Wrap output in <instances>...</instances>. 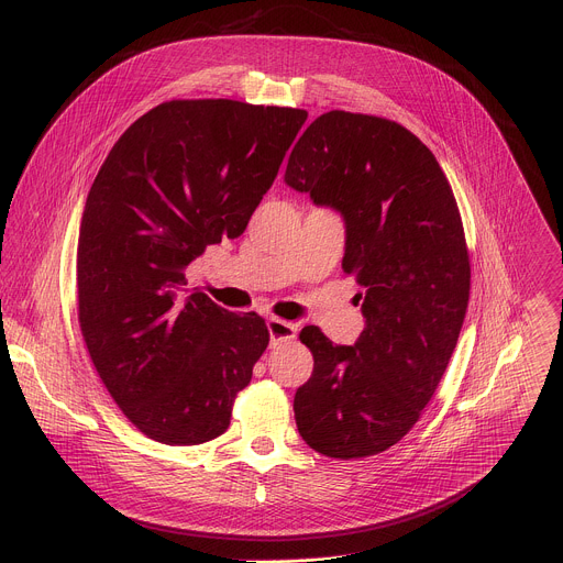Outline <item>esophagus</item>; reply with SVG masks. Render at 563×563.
Returning <instances> with one entry per match:
<instances>
[{
  "mask_svg": "<svg viewBox=\"0 0 563 563\" xmlns=\"http://www.w3.org/2000/svg\"><path fill=\"white\" fill-rule=\"evenodd\" d=\"M267 330H269V339H272V345H278L283 341H291L296 339L298 334V325L289 323V320H283V318H267Z\"/></svg>",
  "mask_w": 563,
  "mask_h": 563,
  "instance_id": "1",
  "label": "esophagus"
}]
</instances>
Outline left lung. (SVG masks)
<instances>
[{
  "instance_id": "obj_1",
  "label": "left lung",
  "mask_w": 563,
  "mask_h": 563,
  "mask_svg": "<svg viewBox=\"0 0 563 563\" xmlns=\"http://www.w3.org/2000/svg\"><path fill=\"white\" fill-rule=\"evenodd\" d=\"M285 183L343 216V269L363 287L365 318L354 345L300 332L313 372L294 396L296 426L320 454L372 456L415 428L456 347L470 298L459 207L415 133L347 111L305 129Z\"/></svg>"
}]
</instances>
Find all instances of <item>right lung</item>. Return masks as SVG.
I'll list each match as a JSON object with an SVG mask.
<instances>
[{
    "label": "right lung",
    "mask_w": 563,
    "mask_h": 563,
    "mask_svg": "<svg viewBox=\"0 0 563 563\" xmlns=\"http://www.w3.org/2000/svg\"><path fill=\"white\" fill-rule=\"evenodd\" d=\"M307 111L172 100L137 118L100 167L79 224V328L124 417L198 445L229 428L269 332L185 289L209 245L245 231Z\"/></svg>",
    "instance_id": "1"
}]
</instances>
